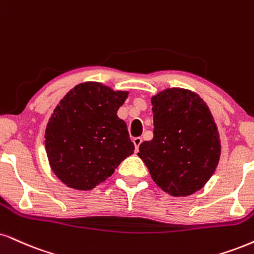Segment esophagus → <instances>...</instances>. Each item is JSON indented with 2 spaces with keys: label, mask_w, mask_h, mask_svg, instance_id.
Instances as JSON below:
<instances>
[{
  "label": "esophagus",
  "mask_w": 254,
  "mask_h": 254,
  "mask_svg": "<svg viewBox=\"0 0 254 254\" xmlns=\"http://www.w3.org/2000/svg\"><path fill=\"white\" fill-rule=\"evenodd\" d=\"M142 138H140V137H135V138L132 139V142H133V144H135V149H136V151H138V149H139V145H140V143H142Z\"/></svg>",
  "instance_id": "obj_1"
}]
</instances>
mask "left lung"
Here are the masks:
<instances>
[{
	"label": "left lung",
	"mask_w": 254,
	"mask_h": 254,
	"mask_svg": "<svg viewBox=\"0 0 254 254\" xmlns=\"http://www.w3.org/2000/svg\"><path fill=\"white\" fill-rule=\"evenodd\" d=\"M154 137L138 156L156 185L172 196H187L206 185L219 163L218 127L207 104L185 88H167L151 98Z\"/></svg>",
	"instance_id": "left-lung-1"
}]
</instances>
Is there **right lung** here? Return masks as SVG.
I'll return each mask as SVG.
<instances>
[{
    "label": "right lung",
    "instance_id": "right-lung-1",
    "mask_svg": "<svg viewBox=\"0 0 254 254\" xmlns=\"http://www.w3.org/2000/svg\"><path fill=\"white\" fill-rule=\"evenodd\" d=\"M127 97L100 82H84L51 116L45 146L53 173L69 188L90 190L133 154L127 127L117 116Z\"/></svg>",
    "mask_w": 254,
    "mask_h": 254
}]
</instances>
